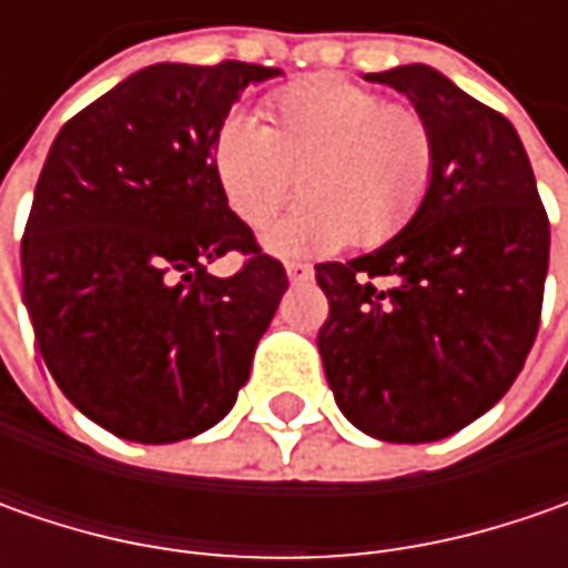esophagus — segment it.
<instances>
[{"label": "esophagus", "instance_id": "obj_1", "mask_svg": "<svg viewBox=\"0 0 568 568\" xmlns=\"http://www.w3.org/2000/svg\"><path fill=\"white\" fill-rule=\"evenodd\" d=\"M287 277H291V284H303V281L313 277V265H306V262H287Z\"/></svg>", "mask_w": 568, "mask_h": 568}]
</instances>
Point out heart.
Instances as JSON below:
<instances>
[{
    "label": "heart",
    "mask_w": 568,
    "mask_h": 568,
    "mask_svg": "<svg viewBox=\"0 0 568 568\" xmlns=\"http://www.w3.org/2000/svg\"><path fill=\"white\" fill-rule=\"evenodd\" d=\"M211 164L230 211L252 230L300 189L303 199L265 243L277 255H325L347 240L376 246L417 214L436 173V132L410 103L313 75L274 91L262 103V125L230 113Z\"/></svg>",
    "instance_id": "1"
}]
</instances>
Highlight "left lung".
Segmentation results:
<instances>
[{"label":"left lung","instance_id":"1","mask_svg":"<svg viewBox=\"0 0 568 568\" xmlns=\"http://www.w3.org/2000/svg\"><path fill=\"white\" fill-rule=\"evenodd\" d=\"M436 132L424 205L385 246L322 262L318 354L341 414L385 443H433L499 402L537 338L550 221L503 113L429 65L373 72ZM388 276L392 288H382Z\"/></svg>","mask_w":568,"mask_h":568}]
</instances>
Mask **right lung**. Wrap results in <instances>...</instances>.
<instances>
[{"mask_svg":"<svg viewBox=\"0 0 568 568\" xmlns=\"http://www.w3.org/2000/svg\"><path fill=\"white\" fill-rule=\"evenodd\" d=\"M277 69L158 62L55 135L21 236L33 338L62 395L132 443H180L227 417L287 272L214 180L233 100ZM240 251L214 278L204 265Z\"/></svg>","mask_w":568,"mask_h":568,"instance_id":"1","label":"right lung"}]
</instances>
